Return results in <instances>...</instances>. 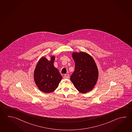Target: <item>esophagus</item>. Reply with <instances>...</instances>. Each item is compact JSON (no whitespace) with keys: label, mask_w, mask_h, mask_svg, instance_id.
I'll return each mask as SVG.
<instances>
[{"label":"esophagus","mask_w":132,"mask_h":132,"mask_svg":"<svg viewBox=\"0 0 132 132\" xmlns=\"http://www.w3.org/2000/svg\"><path fill=\"white\" fill-rule=\"evenodd\" d=\"M69 78V75L68 74H65L64 76V78H65V79H68Z\"/></svg>","instance_id":"esophagus-1"}]
</instances>
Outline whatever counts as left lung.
Here are the masks:
<instances>
[{
    "instance_id": "1",
    "label": "left lung",
    "mask_w": 132,
    "mask_h": 132,
    "mask_svg": "<svg viewBox=\"0 0 132 132\" xmlns=\"http://www.w3.org/2000/svg\"><path fill=\"white\" fill-rule=\"evenodd\" d=\"M71 55L75 69L70 80L78 91L86 94L93 90L97 83L99 76L97 65L91 55L85 52H74Z\"/></svg>"
}]
</instances>
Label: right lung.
Masks as SVG:
<instances>
[{"instance_id": "right-lung-1", "label": "right lung", "mask_w": 132, "mask_h": 132, "mask_svg": "<svg viewBox=\"0 0 132 132\" xmlns=\"http://www.w3.org/2000/svg\"><path fill=\"white\" fill-rule=\"evenodd\" d=\"M55 55L48 60L45 57L38 60L34 71V79L38 88L44 93L54 92L62 78L58 70L54 66Z\"/></svg>"}]
</instances>
